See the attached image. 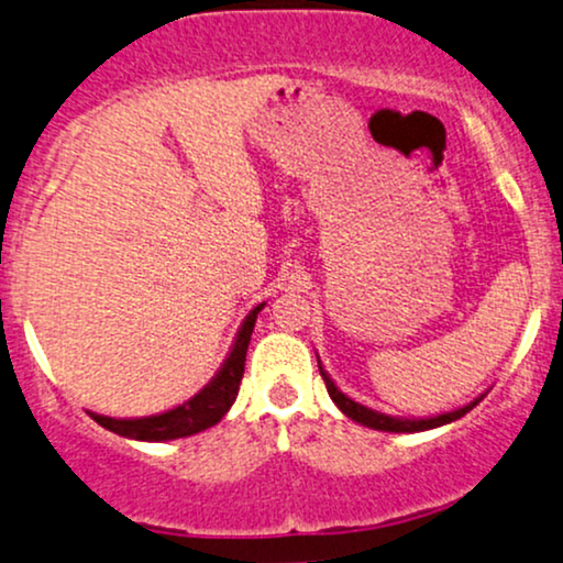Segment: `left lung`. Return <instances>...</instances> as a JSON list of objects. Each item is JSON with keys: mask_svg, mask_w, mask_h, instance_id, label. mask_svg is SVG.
Instances as JSON below:
<instances>
[{"mask_svg": "<svg viewBox=\"0 0 563 563\" xmlns=\"http://www.w3.org/2000/svg\"><path fill=\"white\" fill-rule=\"evenodd\" d=\"M319 358V355H316ZM319 372L323 376V382H327V389H329V398L334 400V406L340 408L342 413L347 416V419L358 421L361 427H368V429H379V432H427V429H438V427H445L451 424V421H459L461 416H466L472 411L477 402L485 398V393L479 395V398H474L472 402H466V406L461 408H453V411H445V413H434V416H389V413H382V411H374V408L363 406V402L353 400L350 395L342 393L340 387L334 385L332 376L327 374V368L321 366L319 361Z\"/></svg>", "mask_w": 563, "mask_h": 563, "instance_id": "obj_1", "label": "left lung"}]
</instances>
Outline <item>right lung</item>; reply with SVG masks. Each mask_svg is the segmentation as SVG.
<instances>
[{
  "label": "right lung",
  "mask_w": 563,
  "mask_h": 563,
  "mask_svg": "<svg viewBox=\"0 0 563 563\" xmlns=\"http://www.w3.org/2000/svg\"><path fill=\"white\" fill-rule=\"evenodd\" d=\"M263 306H266V302H261V306H255L247 316H244L242 327L236 329L234 342H231L227 353V361L221 363V368H218L213 379H210L200 393L191 395L189 400H184L181 406L168 408V411L163 413L136 416V419H112V416H102L95 411H89V416L99 427L110 429V432L121 434V438L139 442L178 440L202 432V429L216 427L218 421L227 416L229 408L234 406L236 393H240L250 336H253L257 313H261Z\"/></svg>",
  "instance_id": "obj_1"
}]
</instances>
